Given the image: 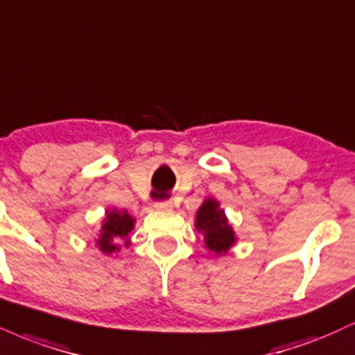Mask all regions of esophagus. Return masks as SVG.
Segmentation results:
<instances>
[{"label": "esophagus", "instance_id": "esophagus-1", "mask_svg": "<svg viewBox=\"0 0 355 355\" xmlns=\"http://www.w3.org/2000/svg\"><path fill=\"white\" fill-rule=\"evenodd\" d=\"M155 210H160V211H170L173 208V203L172 200H160V202H155Z\"/></svg>", "mask_w": 355, "mask_h": 355}]
</instances>
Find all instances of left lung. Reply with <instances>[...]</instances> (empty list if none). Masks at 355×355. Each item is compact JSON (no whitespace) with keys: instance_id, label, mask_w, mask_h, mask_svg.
Returning <instances> with one entry per match:
<instances>
[{"instance_id":"obj_1","label":"left lung","mask_w":355,"mask_h":355,"mask_svg":"<svg viewBox=\"0 0 355 355\" xmlns=\"http://www.w3.org/2000/svg\"><path fill=\"white\" fill-rule=\"evenodd\" d=\"M195 228L205 236V246L215 254H223L236 241L225 211L215 198H207L196 211Z\"/></svg>"}]
</instances>
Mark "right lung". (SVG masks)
Masks as SVG:
<instances>
[{
	"mask_svg": "<svg viewBox=\"0 0 355 355\" xmlns=\"http://www.w3.org/2000/svg\"><path fill=\"white\" fill-rule=\"evenodd\" d=\"M135 220L127 213L125 210H107L105 211V220L101 226L99 240H97V246L104 254H112L114 251L121 250L119 243H125L129 245V233L134 230Z\"/></svg>",
	"mask_w": 355,
	"mask_h": 355,
	"instance_id": "add662e5",
	"label": "right lung"
}]
</instances>
